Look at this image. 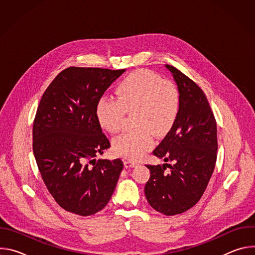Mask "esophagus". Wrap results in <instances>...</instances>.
<instances>
[{
    "mask_svg": "<svg viewBox=\"0 0 255 255\" xmlns=\"http://www.w3.org/2000/svg\"><path fill=\"white\" fill-rule=\"evenodd\" d=\"M136 165H138V162H137V161H134V160H131V159H125V160H124V166H125L126 168H128V167H134V166H136Z\"/></svg>",
    "mask_w": 255,
    "mask_h": 255,
    "instance_id": "34e87169",
    "label": "esophagus"
}]
</instances>
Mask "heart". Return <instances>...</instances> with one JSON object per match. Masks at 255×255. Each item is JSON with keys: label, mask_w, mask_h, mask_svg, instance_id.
Returning a JSON list of instances; mask_svg holds the SVG:
<instances>
[{"label": "heart", "mask_w": 255, "mask_h": 255, "mask_svg": "<svg viewBox=\"0 0 255 255\" xmlns=\"http://www.w3.org/2000/svg\"><path fill=\"white\" fill-rule=\"evenodd\" d=\"M116 100L102 98L96 108L99 125L110 133L118 132L124 112L134 111V130L113 140L115 153L128 158L142 157L153 144V133L160 136L170 130L179 112L180 95L169 81L154 72L135 70L118 84Z\"/></svg>", "instance_id": "obj_1"}]
</instances>
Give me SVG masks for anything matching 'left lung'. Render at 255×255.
Returning a JSON list of instances; mask_svg holds the SVG:
<instances>
[{
  "instance_id": "1",
  "label": "left lung",
  "mask_w": 255,
  "mask_h": 255,
  "mask_svg": "<svg viewBox=\"0 0 255 255\" xmlns=\"http://www.w3.org/2000/svg\"><path fill=\"white\" fill-rule=\"evenodd\" d=\"M165 67L180 95L179 112L153 150L165 163L146 165L150 177L144 193L154 210L173 216L191 209L203 196L215 168L218 142L216 120L204 92L175 67L168 64Z\"/></svg>"
}]
</instances>
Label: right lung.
<instances>
[{
  "label": "right lung",
  "mask_w": 255,
  "mask_h": 255,
  "mask_svg": "<svg viewBox=\"0 0 255 255\" xmlns=\"http://www.w3.org/2000/svg\"><path fill=\"white\" fill-rule=\"evenodd\" d=\"M124 71L68 67L40 100L33 124V153L47 190L67 212L94 215L114 193L123 162L96 159L110 147L96 108Z\"/></svg>",
  "instance_id": "obj_1"
}]
</instances>
